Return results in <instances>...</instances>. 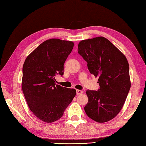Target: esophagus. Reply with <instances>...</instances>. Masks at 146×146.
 <instances>
[{"label": "esophagus", "instance_id": "34e87169", "mask_svg": "<svg viewBox=\"0 0 146 146\" xmlns=\"http://www.w3.org/2000/svg\"><path fill=\"white\" fill-rule=\"evenodd\" d=\"M76 93H77V95H80L81 94L83 93V91L80 90H76Z\"/></svg>", "mask_w": 146, "mask_h": 146}]
</instances>
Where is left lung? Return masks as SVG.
Returning <instances> with one entry per match:
<instances>
[{
    "label": "left lung",
    "instance_id": "8db88e82",
    "mask_svg": "<svg viewBox=\"0 0 146 146\" xmlns=\"http://www.w3.org/2000/svg\"><path fill=\"white\" fill-rule=\"evenodd\" d=\"M78 50L90 73L99 77L98 91L86 92V114L98 122H108L120 112L130 89L129 63L125 56L102 36L81 41Z\"/></svg>",
    "mask_w": 146,
    "mask_h": 146
}]
</instances>
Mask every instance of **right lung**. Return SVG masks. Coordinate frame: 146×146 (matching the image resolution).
<instances>
[{
	"mask_svg": "<svg viewBox=\"0 0 146 146\" xmlns=\"http://www.w3.org/2000/svg\"><path fill=\"white\" fill-rule=\"evenodd\" d=\"M74 47L72 41L50 39L26 58L23 68L22 89L30 110L45 122L63 115L76 90L56 84L55 76L64 74V64Z\"/></svg>",
	"mask_w": 146,
	"mask_h": 146,
	"instance_id": "1",
	"label": "right lung"
}]
</instances>
